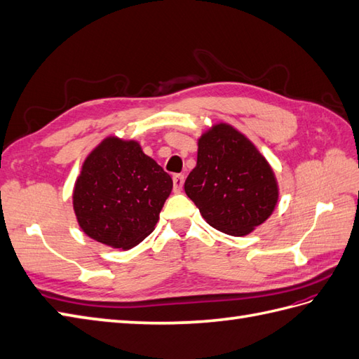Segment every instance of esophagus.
<instances>
[{
	"mask_svg": "<svg viewBox=\"0 0 359 359\" xmlns=\"http://www.w3.org/2000/svg\"><path fill=\"white\" fill-rule=\"evenodd\" d=\"M173 191L175 194H180V191L182 190V186H184V175H181V173H177V175H173Z\"/></svg>",
	"mask_w": 359,
	"mask_h": 359,
	"instance_id": "obj_1",
	"label": "esophagus"
}]
</instances>
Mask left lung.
<instances>
[{
  "mask_svg": "<svg viewBox=\"0 0 359 359\" xmlns=\"http://www.w3.org/2000/svg\"><path fill=\"white\" fill-rule=\"evenodd\" d=\"M184 190L205 222L247 236L273 215L280 190L271 164L251 140L219 121L198 137V158Z\"/></svg>",
  "mask_w": 359,
  "mask_h": 359,
  "instance_id": "8db88e82",
  "label": "left lung"
}]
</instances>
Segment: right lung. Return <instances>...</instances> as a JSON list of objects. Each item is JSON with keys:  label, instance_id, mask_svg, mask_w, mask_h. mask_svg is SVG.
<instances>
[{"label": "right lung", "instance_id": "right-lung-1", "mask_svg": "<svg viewBox=\"0 0 359 359\" xmlns=\"http://www.w3.org/2000/svg\"><path fill=\"white\" fill-rule=\"evenodd\" d=\"M173 181L134 138L104 137L85 156L73 189L81 230L103 245L128 251L156 226Z\"/></svg>", "mask_w": 359, "mask_h": 359}]
</instances>
